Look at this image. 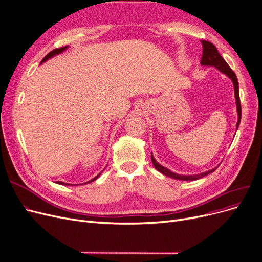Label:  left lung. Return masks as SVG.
<instances>
[{"label": "left lung", "mask_w": 262, "mask_h": 262, "mask_svg": "<svg viewBox=\"0 0 262 262\" xmlns=\"http://www.w3.org/2000/svg\"><path fill=\"white\" fill-rule=\"evenodd\" d=\"M202 56H201V62L200 64L203 66H213L215 67L216 70H219L222 74L226 75L228 77L230 80L233 83V88H234V97H235V104H236V112H237V122H236V129L240 125L241 122V116H242V110H241V104H240V95H238V82H237V78L235 76V74L233 73V71L229 67V65L227 64V62L223 59V56L220 54V52L216 49V47L214 46L213 43H211L210 41L207 40H202ZM151 158H152V163L155 167L156 170H158L159 172L170 177L176 180H181V181H195V180H199L203 177H206L210 173H212L213 171H215L216 168L215 167L211 170H208L206 172H202L199 174H192V176H183V174H178L174 173L172 171L164 166H162L161 164H158L156 162V159L154 158L153 154H151Z\"/></svg>", "instance_id": "8db88e82"}]
</instances>
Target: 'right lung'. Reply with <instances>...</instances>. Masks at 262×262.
Listing matches in <instances>:
<instances>
[{
    "mask_svg": "<svg viewBox=\"0 0 262 262\" xmlns=\"http://www.w3.org/2000/svg\"><path fill=\"white\" fill-rule=\"evenodd\" d=\"M68 48V46H66V47H62V48H59V49H54V50H52L51 52H49L46 56H45V58L42 59V61L40 62V64H42L43 62H46L47 60H49V59H51V58H53V56H55V55H58V54H60V53H62V52H64L66 49ZM103 172V171H101ZM101 172L100 173H98L95 178H93L92 180H90V181H88V182H85V183H83V184H86V183H91V182H93V181H95L100 174H101ZM58 184H61V185H67V186H71V185H73V184H70V183H64V182H61V181H58Z\"/></svg>",
    "mask_w": 262,
    "mask_h": 262,
    "instance_id": "right-lung-1",
    "label": "right lung"
}]
</instances>
